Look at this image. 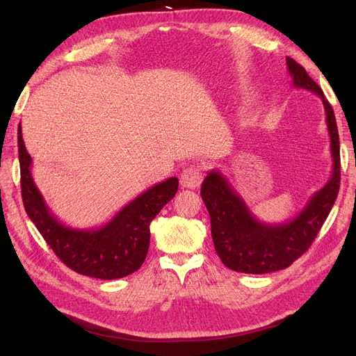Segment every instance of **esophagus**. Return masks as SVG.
<instances>
[{
  "mask_svg": "<svg viewBox=\"0 0 356 356\" xmlns=\"http://www.w3.org/2000/svg\"><path fill=\"white\" fill-rule=\"evenodd\" d=\"M202 182V170L197 168H186L179 177V184L184 188H196Z\"/></svg>",
  "mask_w": 356,
  "mask_h": 356,
  "instance_id": "esophagus-1",
  "label": "esophagus"
}]
</instances>
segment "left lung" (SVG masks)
I'll return each instance as SVG.
<instances>
[{"label": "left lung", "mask_w": 356, "mask_h": 356, "mask_svg": "<svg viewBox=\"0 0 356 356\" xmlns=\"http://www.w3.org/2000/svg\"><path fill=\"white\" fill-rule=\"evenodd\" d=\"M293 86L316 93L327 115L332 172L327 184L310 197L303 211L282 224L257 220L245 200L220 170L212 169L202 182L200 195L211 217L215 251L225 267L241 273L263 275L289 267L315 241L337 199L340 188V141L336 115L319 86L294 59L286 58Z\"/></svg>", "instance_id": "1"}]
</instances>
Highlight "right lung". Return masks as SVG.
I'll return each instance as SVG.
<instances>
[{"label": "right lung", "instance_id": "add662e5", "mask_svg": "<svg viewBox=\"0 0 356 356\" xmlns=\"http://www.w3.org/2000/svg\"><path fill=\"white\" fill-rule=\"evenodd\" d=\"M17 145L25 211L59 260L80 275L106 281L136 272L148 252L149 222L174 199L178 178L172 177L149 187L99 229H74L53 215L32 179V159L25 148L20 124Z\"/></svg>", "mask_w": 356, "mask_h": 356}]
</instances>
